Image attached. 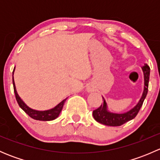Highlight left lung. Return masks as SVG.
<instances>
[{
    "label": "left lung",
    "mask_w": 160,
    "mask_h": 160,
    "mask_svg": "<svg viewBox=\"0 0 160 160\" xmlns=\"http://www.w3.org/2000/svg\"><path fill=\"white\" fill-rule=\"evenodd\" d=\"M142 70L144 72V80L145 86L144 90H143L142 96L141 99L138 101L137 105L132 110L124 114H115V113H111L108 111L107 104L103 98V103L98 108L95 109L93 111V116L95 120L99 123L103 125H108V126H120L123 124L126 123L128 121L135 118L138 114L140 108L142 106L143 101L146 98L148 93V88H149V74L150 68L147 64L142 67Z\"/></svg>",
    "instance_id": "left-lung-1"
}]
</instances>
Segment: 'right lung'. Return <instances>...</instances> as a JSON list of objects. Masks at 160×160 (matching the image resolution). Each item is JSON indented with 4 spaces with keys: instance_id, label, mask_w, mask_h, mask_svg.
Masks as SVG:
<instances>
[{
    "instance_id": "right-lung-1",
    "label": "right lung",
    "mask_w": 160,
    "mask_h": 160,
    "mask_svg": "<svg viewBox=\"0 0 160 160\" xmlns=\"http://www.w3.org/2000/svg\"><path fill=\"white\" fill-rule=\"evenodd\" d=\"M14 72V71H13ZM13 86H14V94H15V98L16 100H17V102L18 104L19 107L22 109L27 114H28L29 117L35 119V120H38V121H51V120H54L56 119V118L59 116V113L61 112L62 111V107L64 105V103H65L66 100H63L62 101H61L57 106L54 108L52 109H50V110L48 111H35L33 110V109L30 108H28L25 103L23 102L22 99L20 98V97L18 96L17 93V90H16L15 88V84H14V77H13Z\"/></svg>"
}]
</instances>
